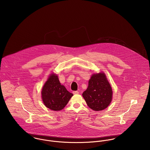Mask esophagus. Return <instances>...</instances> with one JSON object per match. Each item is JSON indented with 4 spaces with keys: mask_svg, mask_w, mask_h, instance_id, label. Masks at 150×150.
Returning a JSON list of instances; mask_svg holds the SVG:
<instances>
[{
    "mask_svg": "<svg viewBox=\"0 0 150 150\" xmlns=\"http://www.w3.org/2000/svg\"><path fill=\"white\" fill-rule=\"evenodd\" d=\"M73 94H78V93H79V91H73Z\"/></svg>",
    "mask_w": 150,
    "mask_h": 150,
    "instance_id": "obj_1",
    "label": "esophagus"
}]
</instances>
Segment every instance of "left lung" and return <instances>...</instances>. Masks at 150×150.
Segmentation results:
<instances>
[{
	"label": "left lung",
	"instance_id": "1",
	"mask_svg": "<svg viewBox=\"0 0 150 150\" xmlns=\"http://www.w3.org/2000/svg\"><path fill=\"white\" fill-rule=\"evenodd\" d=\"M112 89L103 73L93 74L83 96L88 107L95 111L105 109L112 100Z\"/></svg>",
	"mask_w": 150,
	"mask_h": 150
}]
</instances>
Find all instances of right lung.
<instances>
[{"label": "right lung", "instance_id": "add662e5", "mask_svg": "<svg viewBox=\"0 0 150 150\" xmlns=\"http://www.w3.org/2000/svg\"><path fill=\"white\" fill-rule=\"evenodd\" d=\"M73 95V93L61 84L58 76L55 74H51L42 91L44 105L54 111L63 109Z\"/></svg>", "mask_w": 150, "mask_h": 150}]
</instances>
